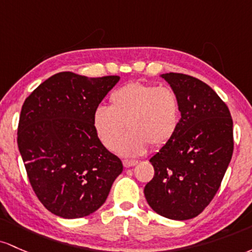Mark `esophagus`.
Here are the masks:
<instances>
[{"label": "esophagus", "instance_id": "obj_1", "mask_svg": "<svg viewBox=\"0 0 252 252\" xmlns=\"http://www.w3.org/2000/svg\"><path fill=\"white\" fill-rule=\"evenodd\" d=\"M124 166L125 168H131V166H134L138 162L137 160H124Z\"/></svg>", "mask_w": 252, "mask_h": 252}]
</instances>
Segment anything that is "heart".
<instances>
[{
    "instance_id": "1",
    "label": "heart",
    "mask_w": 252,
    "mask_h": 252,
    "mask_svg": "<svg viewBox=\"0 0 252 252\" xmlns=\"http://www.w3.org/2000/svg\"><path fill=\"white\" fill-rule=\"evenodd\" d=\"M109 103V107H96L93 127L104 148L114 150L118 145L123 156H140L149 144L163 146L179 128L180 98L170 87L132 82L115 89ZM125 126L130 132L121 141Z\"/></svg>"
}]
</instances>
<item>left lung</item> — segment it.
Instances as JSON below:
<instances>
[{
    "mask_svg": "<svg viewBox=\"0 0 252 252\" xmlns=\"http://www.w3.org/2000/svg\"><path fill=\"white\" fill-rule=\"evenodd\" d=\"M179 95L176 133L150 158L155 175L144 188L149 206L172 220L199 216L220 187L233 154V121L227 106L202 81L163 73Z\"/></svg>",
    "mask_w": 252,
    "mask_h": 252,
    "instance_id": "obj_1",
    "label": "left lung"
}]
</instances>
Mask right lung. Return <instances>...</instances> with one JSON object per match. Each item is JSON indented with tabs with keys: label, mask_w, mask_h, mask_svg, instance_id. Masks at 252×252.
Returning a JSON list of instances; mask_svg holds the SVG:
<instances>
[{
	"label": "right lung",
	"mask_w": 252,
	"mask_h": 252,
	"mask_svg": "<svg viewBox=\"0 0 252 252\" xmlns=\"http://www.w3.org/2000/svg\"><path fill=\"white\" fill-rule=\"evenodd\" d=\"M119 80L59 72L22 104L20 155L36 196L56 216L76 219L94 213L123 172L121 160L93 127V113Z\"/></svg>",
	"instance_id": "obj_1"
}]
</instances>
